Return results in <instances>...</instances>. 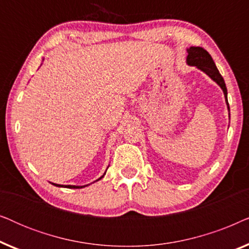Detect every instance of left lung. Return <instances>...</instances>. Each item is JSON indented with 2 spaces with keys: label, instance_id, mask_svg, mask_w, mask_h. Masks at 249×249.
Here are the masks:
<instances>
[{
  "label": "left lung",
  "instance_id": "left-lung-1",
  "mask_svg": "<svg viewBox=\"0 0 249 249\" xmlns=\"http://www.w3.org/2000/svg\"><path fill=\"white\" fill-rule=\"evenodd\" d=\"M188 52V55H187V63L189 66H195L204 71L207 76H209L211 79H213L215 83L219 85V86L222 88L224 97H226V102L228 105V110L230 111L229 103H228V93H227V87L226 83H224L222 76H221L219 70L214 63L212 56L210 55V53L207 52L206 50H204L203 47H195L192 46L187 50ZM230 115V114H229Z\"/></svg>",
  "mask_w": 249,
  "mask_h": 249
}]
</instances>
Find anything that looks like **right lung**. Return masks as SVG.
<instances>
[{"label":"right lung","mask_w":249,"mask_h":249,"mask_svg":"<svg viewBox=\"0 0 249 249\" xmlns=\"http://www.w3.org/2000/svg\"><path fill=\"white\" fill-rule=\"evenodd\" d=\"M101 178H103V176H102ZM53 185L54 186H57V187H63V186H61V185H56V183H53ZM64 187H68V188H83V187H85V186H71V185H69V186H64Z\"/></svg>","instance_id":"add662e5"}]
</instances>
